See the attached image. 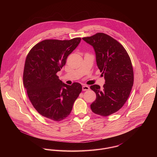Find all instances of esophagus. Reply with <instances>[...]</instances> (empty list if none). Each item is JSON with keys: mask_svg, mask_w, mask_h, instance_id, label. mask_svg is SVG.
I'll list each match as a JSON object with an SVG mask.
<instances>
[{"mask_svg": "<svg viewBox=\"0 0 157 157\" xmlns=\"http://www.w3.org/2000/svg\"><path fill=\"white\" fill-rule=\"evenodd\" d=\"M90 90V87L87 85H83L82 86V90L85 91V90Z\"/></svg>", "mask_w": 157, "mask_h": 157, "instance_id": "1", "label": "esophagus"}]
</instances>
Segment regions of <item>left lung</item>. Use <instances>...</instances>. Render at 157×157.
Segmentation results:
<instances>
[{
	"instance_id": "1",
	"label": "left lung",
	"mask_w": 157,
	"mask_h": 157,
	"mask_svg": "<svg viewBox=\"0 0 157 157\" xmlns=\"http://www.w3.org/2000/svg\"><path fill=\"white\" fill-rule=\"evenodd\" d=\"M82 39L94 48L98 67L105 80L103 88L98 85L90 86L97 95L90 109L99 115L109 116L120 110L129 96L134 83L131 60L123 46L104 33Z\"/></svg>"
}]
</instances>
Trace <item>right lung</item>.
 <instances>
[{
  "label": "right lung",
  "mask_w": 157,
  "mask_h": 157,
  "mask_svg": "<svg viewBox=\"0 0 157 157\" xmlns=\"http://www.w3.org/2000/svg\"><path fill=\"white\" fill-rule=\"evenodd\" d=\"M81 40V37L46 39L35 45L27 55L23 76L24 87L33 107L46 118L55 121L66 118L82 91L80 83L68 85L56 75Z\"/></svg>",
  "instance_id": "1"
}]
</instances>
